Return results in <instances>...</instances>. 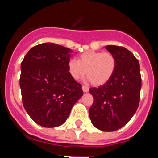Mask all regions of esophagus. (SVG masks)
I'll use <instances>...</instances> for the list:
<instances>
[{
  "label": "esophagus",
  "mask_w": 158,
  "mask_h": 158,
  "mask_svg": "<svg viewBox=\"0 0 158 158\" xmlns=\"http://www.w3.org/2000/svg\"><path fill=\"white\" fill-rule=\"evenodd\" d=\"M82 90H83V92H85V93H88L89 90V87H87V86L82 85Z\"/></svg>",
  "instance_id": "34e87169"
}]
</instances>
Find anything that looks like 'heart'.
<instances>
[{"label":"heart","mask_w":158,"mask_h":158,"mask_svg":"<svg viewBox=\"0 0 158 158\" xmlns=\"http://www.w3.org/2000/svg\"><path fill=\"white\" fill-rule=\"evenodd\" d=\"M116 65V58L111 53L90 51L81 54L78 60H69L68 71L74 80H79L86 73L93 85L100 86L112 77Z\"/></svg>","instance_id":"1"}]
</instances>
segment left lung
Returning <instances> with one entry per match:
<instances>
[{"mask_svg": "<svg viewBox=\"0 0 158 158\" xmlns=\"http://www.w3.org/2000/svg\"><path fill=\"white\" fill-rule=\"evenodd\" d=\"M105 48L115 56L116 69L112 77L98 88H90L93 103L89 108L92 123L103 131H115L125 126L139 107L142 78L139 62L123 47Z\"/></svg>", "mask_w": 158, "mask_h": 158, "instance_id": "obj_1", "label": "left lung"}]
</instances>
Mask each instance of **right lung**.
Masks as SVG:
<instances>
[{
  "label": "right lung",
  "mask_w": 158,
  "mask_h": 158,
  "mask_svg": "<svg viewBox=\"0 0 158 158\" xmlns=\"http://www.w3.org/2000/svg\"><path fill=\"white\" fill-rule=\"evenodd\" d=\"M70 49L46 43L32 47L21 63L19 85L29 116L44 127L65 122L83 95L82 85L68 71Z\"/></svg>",
  "instance_id": "obj_1"
}]
</instances>
